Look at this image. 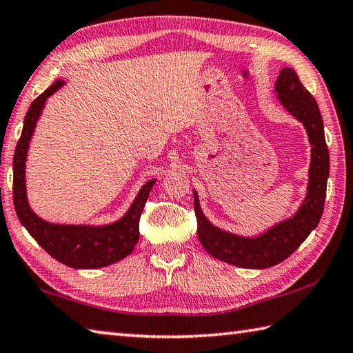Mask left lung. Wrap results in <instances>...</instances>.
I'll return each mask as SVG.
<instances>
[{
	"label": "left lung",
	"mask_w": 353,
	"mask_h": 353,
	"mask_svg": "<svg viewBox=\"0 0 353 353\" xmlns=\"http://www.w3.org/2000/svg\"><path fill=\"white\" fill-rule=\"evenodd\" d=\"M278 100L294 119L303 121L312 145L307 196L299 210L287 219L256 238H243L214 227L199 205L194 191V211L199 241L207 252L228 264L242 268H268L287 259L323 216L329 177V150L325 145L324 125L318 103L299 81L292 68H284L274 85Z\"/></svg>",
	"instance_id": "1"
}]
</instances>
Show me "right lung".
I'll return each mask as SVG.
<instances>
[{
	"label": "right lung",
	"mask_w": 353,
	"mask_h": 353,
	"mask_svg": "<svg viewBox=\"0 0 353 353\" xmlns=\"http://www.w3.org/2000/svg\"><path fill=\"white\" fill-rule=\"evenodd\" d=\"M65 85V80H57L46 91L32 101L24 117L23 132L14 154V205L17 216L26 230L40 245L61 264L72 268H100L126 258L139 241V221L142 216L146 199L150 196L156 179L140 188L136 201L126 214L110 225H60L49 223L30 210L26 196V156L34 134L37 120L46 100Z\"/></svg>",
	"instance_id": "1"
}]
</instances>
